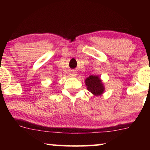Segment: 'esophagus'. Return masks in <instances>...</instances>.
<instances>
[{
    "mask_svg": "<svg viewBox=\"0 0 150 150\" xmlns=\"http://www.w3.org/2000/svg\"><path fill=\"white\" fill-rule=\"evenodd\" d=\"M71 76H75L76 74H71Z\"/></svg>",
    "mask_w": 150,
    "mask_h": 150,
    "instance_id": "obj_1",
    "label": "esophagus"
}]
</instances>
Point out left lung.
<instances>
[{"label":"left lung","mask_w":150,"mask_h":150,"mask_svg":"<svg viewBox=\"0 0 150 150\" xmlns=\"http://www.w3.org/2000/svg\"><path fill=\"white\" fill-rule=\"evenodd\" d=\"M85 82L88 91H89L94 96H98L104 93L105 88L104 87L102 80L98 76H89L85 79Z\"/></svg>","instance_id":"8db88e82"}]
</instances>
